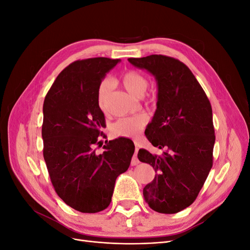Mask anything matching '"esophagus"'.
<instances>
[{"label": "esophagus", "mask_w": 250, "mask_h": 250, "mask_svg": "<svg viewBox=\"0 0 250 250\" xmlns=\"http://www.w3.org/2000/svg\"><path fill=\"white\" fill-rule=\"evenodd\" d=\"M138 151H139V148H138L137 146H135V149H134V155H133V157H132V161H131V166H135V165H138V164H139V160H138V157H137Z\"/></svg>", "instance_id": "obj_1"}]
</instances>
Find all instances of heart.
Returning <instances> with one entry per match:
<instances>
[{"label": "heart", "instance_id": "obj_1", "mask_svg": "<svg viewBox=\"0 0 250 250\" xmlns=\"http://www.w3.org/2000/svg\"><path fill=\"white\" fill-rule=\"evenodd\" d=\"M120 82L128 93L132 96L141 98L145 94L148 87V79L144 75L138 71L129 70L122 74L120 77ZM111 84L109 80H103L97 90V104L102 111H106L108 98L110 95ZM155 100L154 96H148L147 101L153 102ZM148 122V118L144 113H138V115L124 117L119 119L111 126V132L116 137L127 138V139H137L141 134L144 127Z\"/></svg>", "mask_w": 250, "mask_h": 250}]
</instances>
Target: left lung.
<instances>
[{"instance_id":"1","label":"left lung","mask_w":250,"mask_h":250,"mask_svg":"<svg viewBox=\"0 0 250 250\" xmlns=\"http://www.w3.org/2000/svg\"><path fill=\"white\" fill-rule=\"evenodd\" d=\"M128 62L152 74L158 90L157 107L145 134L165 151L156 155L139 150V160L156 172L144 188V198L158 213L175 214L197 198L213 166L210 103L191 70L178 59L154 54Z\"/></svg>"}]
</instances>
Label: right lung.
I'll return each instance as SVG.
<instances>
[{
	"mask_svg": "<svg viewBox=\"0 0 250 250\" xmlns=\"http://www.w3.org/2000/svg\"><path fill=\"white\" fill-rule=\"evenodd\" d=\"M120 59L96 57L77 60L62 71L44 98L42 137L43 158L57 195L81 213H98L111 201L117 177L129 168L132 141H105L97 90Z\"/></svg>",
	"mask_w": 250,
	"mask_h": 250,
	"instance_id": "1",
	"label": "right lung"
}]
</instances>
